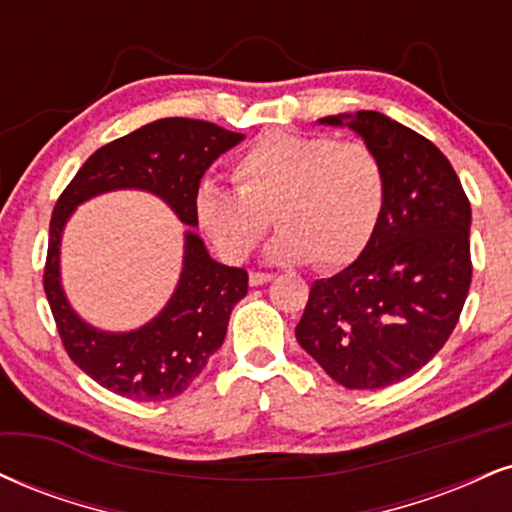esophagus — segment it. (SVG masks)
<instances>
[{
  "label": "esophagus",
  "instance_id": "34e87169",
  "mask_svg": "<svg viewBox=\"0 0 512 512\" xmlns=\"http://www.w3.org/2000/svg\"><path fill=\"white\" fill-rule=\"evenodd\" d=\"M272 279H274V274L252 272V274H250V286H264V283H269Z\"/></svg>",
  "mask_w": 512,
  "mask_h": 512
}]
</instances>
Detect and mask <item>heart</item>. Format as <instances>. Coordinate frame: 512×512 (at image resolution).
<instances>
[{"instance_id":"obj_1","label":"heart","mask_w":512,"mask_h":512,"mask_svg":"<svg viewBox=\"0 0 512 512\" xmlns=\"http://www.w3.org/2000/svg\"><path fill=\"white\" fill-rule=\"evenodd\" d=\"M233 181H202L193 200L200 231L233 264L248 260L274 217L269 262L346 267L377 233L389 193L372 147L326 133H262L240 152Z\"/></svg>"}]
</instances>
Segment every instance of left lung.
I'll list each match as a JSON object with an SVG mask.
<instances>
[{"instance_id":"1","label":"left lung","mask_w":512,"mask_h":512,"mask_svg":"<svg viewBox=\"0 0 512 512\" xmlns=\"http://www.w3.org/2000/svg\"><path fill=\"white\" fill-rule=\"evenodd\" d=\"M377 152L389 193L353 264L312 283L295 338L346 389H384L427 365L453 334L472 281V209L432 140L379 112L324 116Z\"/></svg>"}]
</instances>
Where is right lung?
<instances>
[{"label": "right lung", "mask_w": 512, "mask_h": 512, "mask_svg": "<svg viewBox=\"0 0 512 512\" xmlns=\"http://www.w3.org/2000/svg\"><path fill=\"white\" fill-rule=\"evenodd\" d=\"M240 140L243 133L209 121H152L90 155L54 205L45 293L66 353L104 389L133 400H166L186 391L224 343L231 310L248 293V272L212 260L202 238L188 229L181 279L164 310L140 329L100 331L78 317L61 288L66 221L90 197L133 188L162 197L183 224L197 226L193 200L200 178Z\"/></svg>", "instance_id": "obj_1"}]
</instances>
